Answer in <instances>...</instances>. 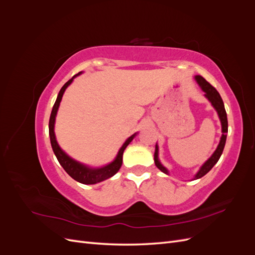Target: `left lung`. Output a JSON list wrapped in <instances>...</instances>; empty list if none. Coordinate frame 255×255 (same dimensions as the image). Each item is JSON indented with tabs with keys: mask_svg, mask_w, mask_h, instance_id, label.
<instances>
[{
	"mask_svg": "<svg viewBox=\"0 0 255 255\" xmlns=\"http://www.w3.org/2000/svg\"><path fill=\"white\" fill-rule=\"evenodd\" d=\"M195 79H196L197 83L199 84V86L201 87V89L205 92V95H204L205 98L212 103L214 109L216 110V112H217V114L219 116V119L221 121V128H222V136L220 138V142L217 146V149H216V151L213 153V155L205 161L203 166L200 168V170L198 171V173L195 176V180H197V179H200V177H202L203 175H205L219 160L221 154L223 152V149H225V145H226L227 133H228V118H227V112L225 109V104H223V101L219 95V92L216 90V88L213 87L212 85L208 83L204 78H202L201 75H196ZM154 163H155L156 167L159 169L160 171H163L166 174H169L167 169L163 165H161L160 161L158 160L157 144L155 145V152H154Z\"/></svg>",
	"mask_w": 255,
	"mask_h": 255,
	"instance_id": "8db88e82",
	"label": "left lung"
}]
</instances>
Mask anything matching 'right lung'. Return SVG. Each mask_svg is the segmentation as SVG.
I'll list each match as a JSON object with an SVG mask.
<instances>
[{
  "mask_svg": "<svg viewBox=\"0 0 255 255\" xmlns=\"http://www.w3.org/2000/svg\"><path fill=\"white\" fill-rule=\"evenodd\" d=\"M82 72H79L76 75H74L71 80H69L63 87H61L59 94L57 96V99L55 101V104H54L53 109H52V113L50 116V121H49V134H50V140H51V145L52 149L54 151V154H55L57 160L59 161V164L61 165L65 169V171L70 175L72 179H74L75 181H78L82 184H97L99 182H102L106 179H110L113 175H115L119 171V169L122 165V155L123 152H125L126 148L128 145V143L133 140V138L136 136V133L134 135H132L130 137H128V139L126 140V142L123 143V145L120 148L117 156H116L115 160L112 161L111 164L106 165L104 167L101 168H90L85 166L79 161H76L74 159H72L70 156H68L67 154L60 149V146L58 145L57 141H56V137H55V133H54V125H55V117L56 114L58 111V107L61 101V98H63L64 92L66 90V88L70 85L73 81V79L75 76H78L79 74H81Z\"/></svg>",
  "mask_w": 255,
  "mask_h": 255,
  "instance_id": "1",
  "label": "right lung"
}]
</instances>
